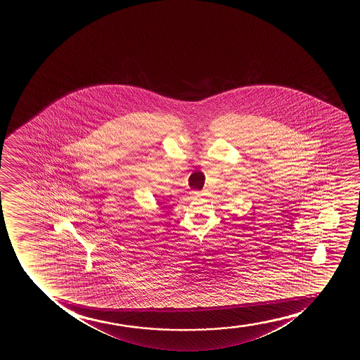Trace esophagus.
Here are the masks:
<instances>
[{"mask_svg":"<svg viewBox=\"0 0 360 360\" xmlns=\"http://www.w3.org/2000/svg\"><path fill=\"white\" fill-rule=\"evenodd\" d=\"M191 194H192V198H195V199H197V198L202 197V193L198 192V191H195V192H192Z\"/></svg>","mask_w":360,"mask_h":360,"instance_id":"34e87169","label":"esophagus"}]
</instances>
